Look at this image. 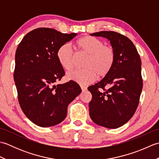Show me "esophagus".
Wrapping results in <instances>:
<instances>
[{"instance_id":"esophagus-1","label":"esophagus","mask_w":159,"mask_h":159,"mask_svg":"<svg viewBox=\"0 0 159 159\" xmlns=\"http://www.w3.org/2000/svg\"><path fill=\"white\" fill-rule=\"evenodd\" d=\"M80 88H81V89H82L83 92H85V90H87V87H85V86L81 85V86H80Z\"/></svg>"}]
</instances>
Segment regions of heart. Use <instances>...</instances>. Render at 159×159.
Instances as JSON below:
<instances>
[{"label": "heart", "instance_id": "heart-1", "mask_svg": "<svg viewBox=\"0 0 159 159\" xmlns=\"http://www.w3.org/2000/svg\"><path fill=\"white\" fill-rule=\"evenodd\" d=\"M80 53L87 55L81 70L67 72V79L81 85H87L95 80L97 76H107L113 69L116 59L113 47L104 45L103 41L93 36H84L76 43ZM57 57L60 65L66 70L73 68L76 55L69 43H63L57 50Z\"/></svg>", "mask_w": 159, "mask_h": 159}]
</instances>
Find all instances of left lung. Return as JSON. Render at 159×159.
Listing matches in <instances>:
<instances>
[{
    "label": "left lung",
    "mask_w": 159,
    "mask_h": 159,
    "mask_svg": "<svg viewBox=\"0 0 159 159\" xmlns=\"http://www.w3.org/2000/svg\"><path fill=\"white\" fill-rule=\"evenodd\" d=\"M90 35L109 39L116 59L110 73L88 87L92 94L89 116L99 126L119 128L129 121L139 105L143 88L140 56L131 40L119 33L100 31Z\"/></svg>",
    "instance_id": "obj_1"
}]
</instances>
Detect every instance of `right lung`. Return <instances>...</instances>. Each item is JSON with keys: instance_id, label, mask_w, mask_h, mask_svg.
Masks as SVG:
<instances>
[{"instance_id": "obj_1", "label": "right lung", "mask_w": 159, "mask_h": 159, "mask_svg": "<svg viewBox=\"0 0 159 159\" xmlns=\"http://www.w3.org/2000/svg\"><path fill=\"white\" fill-rule=\"evenodd\" d=\"M76 35L38 28L28 33L17 48L13 78L18 102L25 116L39 126L61 122L68 104L81 92L73 81L55 85L65 75L57 50Z\"/></svg>"}]
</instances>
